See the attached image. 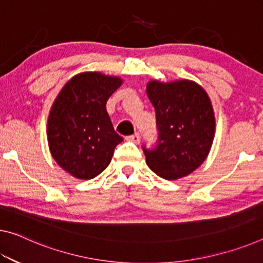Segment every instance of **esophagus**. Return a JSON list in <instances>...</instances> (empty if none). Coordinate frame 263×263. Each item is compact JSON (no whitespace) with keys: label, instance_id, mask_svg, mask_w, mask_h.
<instances>
[{"label":"esophagus","instance_id":"obj_1","mask_svg":"<svg viewBox=\"0 0 263 263\" xmlns=\"http://www.w3.org/2000/svg\"><path fill=\"white\" fill-rule=\"evenodd\" d=\"M140 140H141V136L140 134H137L135 133L134 135H130V136H127V141H130V142H134V143H140Z\"/></svg>","mask_w":263,"mask_h":263}]
</instances>
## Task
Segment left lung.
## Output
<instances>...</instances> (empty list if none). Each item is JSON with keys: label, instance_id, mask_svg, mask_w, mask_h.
Here are the masks:
<instances>
[{"label": "left lung", "instance_id": "1", "mask_svg": "<svg viewBox=\"0 0 263 263\" xmlns=\"http://www.w3.org/2000/svg\"><path fill=\"white\" fill-rule=\"evenodd\" d=\"M148 99L155 108L159 141L145 149V162L164 180H177L204 162L215 135L212 101L200 84L191 80L147 83Z\"/></svg>", "mask_w": 263, "mask_h": 263}]
</instances>
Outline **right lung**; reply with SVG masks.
I'll use <instances>...</instances> for the list:
<instances>
[{"mask_svg":"<svg viewBox=\"0 0 263 263\" xmlns=\"http://www.w3.org/2000/svg\"><path fill=\"white\" fill-rule=\"evenodd\" d=\"M123 83L118 76L84 71L64 84L47 123L49 151L60 167L79 180H90L110 163L123 141L112 128L106 103Z\"/></svg>","mask_w":263,"mask_h":263,"instance_id":"add662e5","label":"right lung"}]
</instances>
